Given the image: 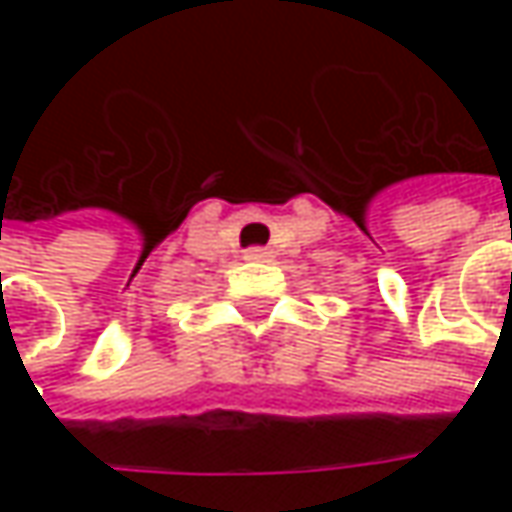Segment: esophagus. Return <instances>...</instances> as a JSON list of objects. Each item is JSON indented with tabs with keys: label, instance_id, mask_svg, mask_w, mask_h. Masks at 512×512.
Instances as JSON below:
<instances>
[{
	"label": "esophagus",
	"instance_id": "34e87169",
	"mask_svg": "<svg viewBox=\"0 0 512 512\" xmlns=\"http://www.w3.org/2000/svg\"><path fill=\"white\" fill-rule=\"evenodd\" d=\"M245 259H250V262H262V259H267V250L265 247H250L245 253Z\"/></svg>",
	"mask_w": 512,
	"mask_h": 512
}]
</instances>
